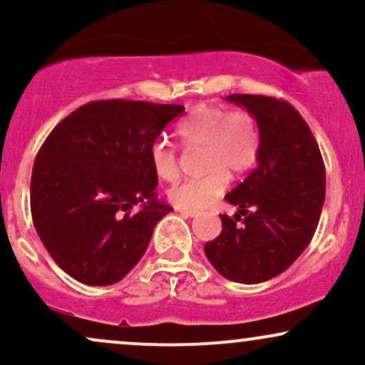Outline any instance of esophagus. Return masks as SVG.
<instances>
[{
  "label": "esophagus",
  "instance_id": "obj_1",
  "mask_svg": "<svg viewBox=\"0 0 365 365\" xmlns=\"http://www.w3.org/2000/svg\"><path fill=\"white\" fill-rule=\"evenodd\" d=\"M180 215L182 216H185V217H195L197 216V212L195 211H187V209H180Z\"/></svg>",
  "mask_w": 365,
  "mask_h": 365
}]
</instances>
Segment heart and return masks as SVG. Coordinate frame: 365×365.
<instances>
[{"label": "heart", "instance_id": "obj_1", "mask_svg": "<svg viewBox=\"0 0 365 365\" xmlns=\"http://www.w3.org/2000/svg\"><path fill=\"white\" fill-rule=\"evenodd\" d=\"M177 133L185 149H204L202 166L206 177L187 180L168 190L173 206L187 211H200L225 194L228 173L242 175L255 165L261 148L257 121L249 111H228L221 106H197ZM150 166L163 182L178 178V154L168 142H156L150 149Z\"/></svg>", "mask_w": 365, "mask_h": 365}]
</instances>
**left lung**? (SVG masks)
<instances>
[{
  "label": "left lung",
  "mask_w": 365,
  "mask_h": 365,
  "mask_svg": "<svg viewBox=\"0 0 365 365\" xmlns=\"http://www.w3.org/2000/svg\"><path fill=\"white\" fill-rule=\"evenodd\" d=\"M226 101L254 116L261 148L255 170L225 197L238 212L221 215L223 230L204 250L226 279L255 284L288 269L312 240L326 171L311 128L292 104L250 94L226 96Z\"/></svg>",
  "instance_id": "1"
}]
</instances>
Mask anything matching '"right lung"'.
<instances>
[{
  "label": "right lung",
  "instance_id": "obj_1",
  "mask_svg": "<svg viewBox=\"0 0 365 365\" xmlns=\"http://www.w3.org/2000/svg\"><path fill=\"white\" fill-rule=\"evenodd\" d=\"M183 111L125 99L87 103L44 140L32 168V220L49 255L73 279L91 287L123 279L158 221L173 211L158 199L150 149Z\"/></svg>",
  "mask_w": 365,
  "mask_h": 365
}]
</instances>
